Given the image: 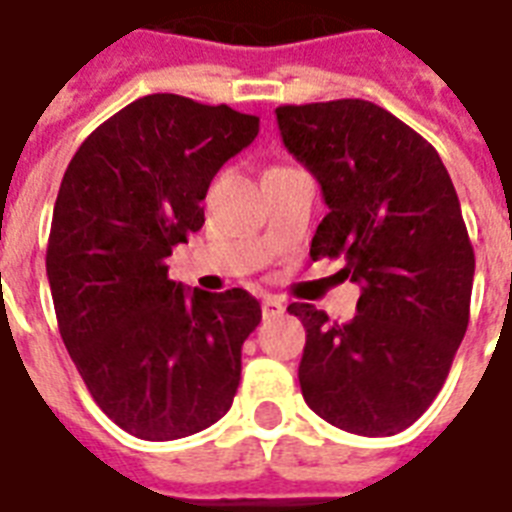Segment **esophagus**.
<instances>
[{"label":"esophagus","instance_id":"34e87169","mask_svg":"<svg viewBox=\"0 0 512 512\" xmlns=\"http://www.w3.org/2000/svg\"><path fill=\"white\" fill-rule=\"evenodd\" d=\"M285 312V304L280 299H277V296H267V299L261 301V315H264V318H280V315H283Z\"/></svg>","mask_w":512,"mask_h":512}]
</instances>
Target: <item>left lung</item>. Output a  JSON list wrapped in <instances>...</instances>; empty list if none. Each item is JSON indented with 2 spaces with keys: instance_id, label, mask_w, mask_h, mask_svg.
<instances>
[{
  "instance_id": "8db88e82",
  "label": "left lung",
  "mask_w": 512,
  "mask_h": 512,
  "mask_svg": "<svg viewBox=\"0 0 512 512\" xmlns=\"http://www.w3.org/2000/svg\"><path fill=\"white\" fill-rule=\"evenodd\" d=\"M285 149L318 178L328 205L312 261L344 256L358 315L331 323L315 304L299 363L307 406L339 430L395 435L449 376L470 320L475 253L441 157L417 130L360 98L280 106Z\"/></svg>"
}]
</instances>
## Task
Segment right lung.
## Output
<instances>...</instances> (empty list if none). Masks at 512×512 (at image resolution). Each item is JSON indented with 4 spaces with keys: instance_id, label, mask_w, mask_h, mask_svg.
I'll list each match as a JSON object with an SVG mask.
<instances>
[{
    "instance_id": "add662e5",
    "label": "right lung",
    "mask_w": 512,
    "mask_h": 512,
    "mask_svg": "<svg viewBox=\"0 0 512 512\" xmlns=\"http://www.w3.org/2000/svg\"><path fill=\"white\" fill-rule=\"evenodd\" d=\"M256 136L253 114L154 93L95 128L63 173L47 243L58 331L95 403L136 438H186L232 406L259 301L186 291L165 259Z\"/></svg>"
}]
</instances>
